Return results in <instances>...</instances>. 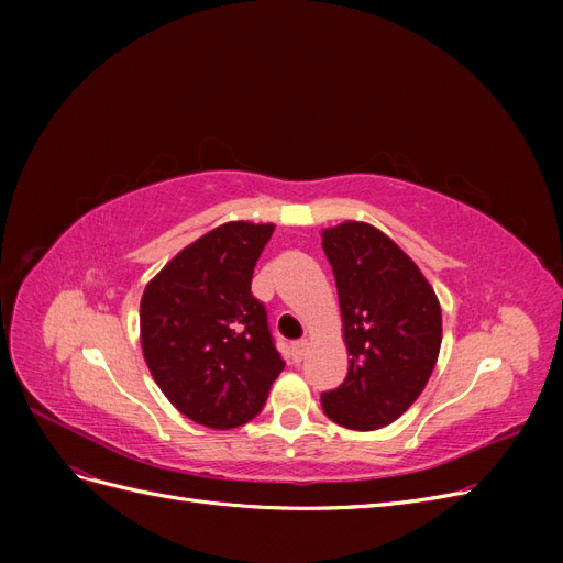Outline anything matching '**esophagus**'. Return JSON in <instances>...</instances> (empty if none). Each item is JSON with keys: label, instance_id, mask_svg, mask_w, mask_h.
Masks as SVG:
<instances>
[{"label": "esophagus", "instance_id": "1", "mask_svg": "<svg viewBox=\"0 0 563 563\" xmlns=\"http://www.w3.org/2000/svg\"><path fill=\"white\" fill-rule=\"evenodd\" d=\"M308 347H310L308 340H298V343H294V360L302 362V356H305V352H308Z\"/></svg>", "mask_w": 563, "mask_h": 563}]
</instances>
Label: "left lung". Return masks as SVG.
I'll return each mask as SVG.
<instances>
[{
    "label": "left lung",
    "instance_id": "8db88e82",
    "mask_svg": "<svg viewBox=\"0 0 563 563\" xmlns=\"http://www.w3.org/2000/svg\"><path fill=\"white\" fill-rule=\"evenodd\" d=\"M333 267L347 378L321 406L347 430L371 432L406 413L428 385L441 347V308L418 265L385 232L345 220L321 232Z\"/></svg>",
    "mask_w": 563,
    "mask_h": 563
}]
</instances>
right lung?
Returning <instances> with one entry per match:
<instances>
[{
	"instance_id": "right-lung-1",
	"label": "right lung",
	"mask_w": 563,
	"mask_h": 563,
	"mask_svg": "<svg viewBox=\"0 0 563 563\" xmlns=\"http://www.w3.org/2000/svg\"><path fill=\"white\" fill-rule=\"evenodd\" d=\"M275 225L232 220L199 236L152 277L141 298V347L183 416L232 430L261 413L284 362L251 294Z\"/></svg>"
}]
</instances>
